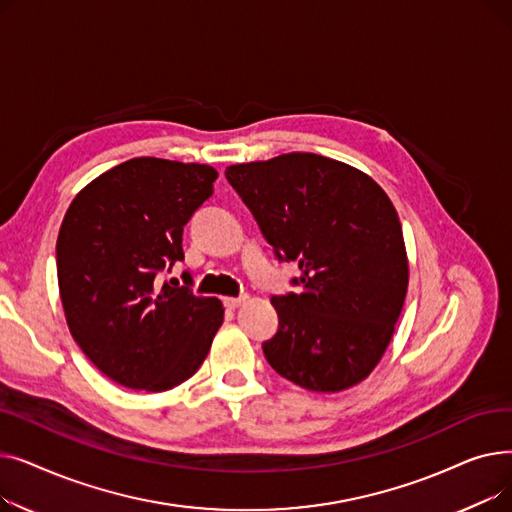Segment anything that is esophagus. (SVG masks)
I'll return each instance as SVG.
<instances>
[{
  "instance_id": "34e87169",
  "label": "esophagus",
  "mask_w": 512,
  "mask_h": 512,
  "mask_svg": "<svg viewBox=\"0 0 512 512\" xmlns=\"http://www.w3.org/2000/svg\"><path fill=\"white\" fill-rule=\"evenodd\" d=\"M245 301H247V297H228V299H224L228 309H238Z\"/></svg>"
}]
</instances>
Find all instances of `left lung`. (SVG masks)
Wrapping results in <instances>:
<instances>
[{
    "label": "left lung",
    "instance_id": "left-lung-1",
    "mask_svg": "<svg viewBox=\"0 0 512 512\" xmlns=\"http://www.w3.org/2000/svg\"><path fill=\"white\" fill-rule=\"evenodd\" d=\"M276 255L297 261L299 294L274 297L267 363L311 392L361 384L386 353L409 288L398 213L365 172L315 153L226 168Z\"/></svg>",
    "mask_w": 512,
    "mask_h": 512
}]
</instances>
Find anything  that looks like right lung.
<instances>
[{"label": "right lung", "instance_id": "add662e5", "mask_svg": "<svg viewBox=\"0 0 512 512\" xmlns=\"http://www.w3.org/2000/svg\"><path fill=\"white\" fill-rule=\"evenodd\" d=\"M215 178L207 164L134 157L91 180L64 215L56 257L68 330L124 388L166 392L186 382L222 326L220 299L157 280L184 259L182 230Z\"/></svg>", "mask_w": 512, "mask_h": 512}]
</instances>
